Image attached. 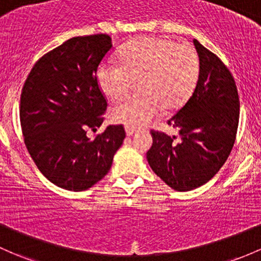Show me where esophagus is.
<instances>
[{
  "label": "esophagus",
  "mask_w": 261,
  "mask_h": 261,
  "mask_svg": "<svg viewBox=\"0 0 261 261\" xmlns=\"http://www.w3.org/2000/svg\"><path fill=\"white\" fill-rule=\"evenodd\" d=\"M125 130H126V135H127V136H133L134 134L136 133L135 128H134V127H130V126H126Z\"/></svg>",
  "instance_id": "esophagus-1"
}]
</instances>
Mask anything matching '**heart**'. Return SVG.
<instances>
[{"mask_svg": "<svg viewBox=\"0 0 261 261\" xmlns=\"http://www.w3.org/2000/svg\"><path fill=\"white\" fill-rule=\"evenodd\" d=\"M120 62H102L97 68L100 89L111 101L138 94L116 106L114 122L140 127L155 119L161 110L179 109L190 97L199 79L200 62L195 48L160 37H140L122 47Z\"/></svg>", "mask_w": 261, "mask_h": 261, "instance_id": "heart-1", "label": "heart"}]
</instances>
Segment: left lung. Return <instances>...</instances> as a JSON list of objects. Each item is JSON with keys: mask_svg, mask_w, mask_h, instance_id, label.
Masks as SVG:
<instances>
[{"mask_svg": "<svg viewBox=\"0 0 261 261\" xmlns=\"http://www.w3.org/2000/svg\"><path fill=\"white\" fill-rule=\"evenodd\" d=\"M200 72L195 90L167 125L176 136L151 130L146 153L152 171L176 191H189L213 179L229 158L237 139L240 102L229 68L215 54L194 40Z\"/></svg>", "mask_w": 261, "mask_h": 261, "instance_id": "1", "label": "left lung"}]
</instances>
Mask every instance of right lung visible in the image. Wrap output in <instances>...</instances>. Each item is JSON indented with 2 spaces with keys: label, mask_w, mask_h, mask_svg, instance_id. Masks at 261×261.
Masks as SVG:
<instances>
[{
  "label": "right lung",
  "mask_w": 261,
  "mask_h": 261,
  "mask_svg": "<svg viewBox=\"0 0 261 261\" xmlns=\"http://www.w3.org/2000/svg\"><path fill=\"white\" fill-rule=\"evenodd\" d=\"M112 48L105 34L72 37L43 55L30 71L20 101L24 145L43 176L59 188L84 191L109 172L126 133L103 122L108 101L97 67Z\"/></svg>",
  "instance_id": "1"
}]
</instances>
